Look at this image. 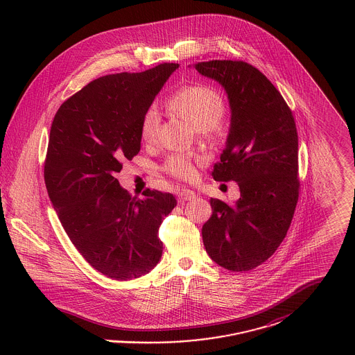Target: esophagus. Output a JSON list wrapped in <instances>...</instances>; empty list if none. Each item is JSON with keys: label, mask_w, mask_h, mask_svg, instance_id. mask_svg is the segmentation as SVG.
I'll list each match as a JSON object with an SVG mask.
<instances>
[{"label": "esophagus", "mask_w": 355, "mask_h": 355, "mask_svg": "<svg viewBox=\"0 0 355 355\" xmlns=\"http://www.w3.org/2000/svg\"><path fill=\"white\" fill-rule=\"evenodd\" d=\"M194 198H196V193H194V191H191V190H189V189H184V190H181V191H180V194H178V200H180V202L193 201Z\"/></svg>", "instance_id": "obj_1"}]
</instances>
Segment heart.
<instances>
[{
	"label": "heart",
	"instance_id": "1",
	"mask_svg": "<svg viewBox=\"0 0 355 355\" xmlns=\"http://www.w3.org/2000/svg\"><path fill=\"white\" fill-rule=\"evenodd\" d=\"M170 110L185 119L197 132L210 133L220 123L226 103L220 93L209 86L194 85L174 93L168 101ZM161 117L155 107H149L141 119L139 135L145 144H153L158 135ZM202 164L201 157L194 154L174 153L164 164V170L174 178L191 181L197 175V165Z\"/></svg>",
	"mask_w": 355,
	"mask_h": 355
}]
</instances>
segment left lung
<instances>
[{
  "label": "left lung",
  "mask_w": 355,
  "mask_h": 355,
  "mask_svg": "<svg viewBox=\"0 0 355 355\" xmlns=\"http://www.w3.org/2000/svg\"><path fill=\"white\" fill-rule=\"evenodd\" d=\"M196 70L225 89L230 129L216 181H236L234 205L211 198L202 226L209 257L230 271L263 263L286 236L298 202V135L286 101L257 68L243 61L213 60Z\"/></svg>",
  "instance_id": "1"
}]
</instances>
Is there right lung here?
I'll return each instance as SVG.
<instances>
[{
  "label": "right lung",
  "instance_id": "add662e5",
  "mask_svg": "<svg viewBox=\"0 0 355 355\" xmlns=\"http://www.w3.org/2000/svg\"><path fill=\"white\" fill-rule=\"evenodd\" d=\"M178 64L100 77L64 102L51 123L44 177L70 241L103 275L128 281L162 255L158 229L177 205L173 194L132 197L116 174L141 149L144 113Z\"/></svg>",
  "mask_w": 355,
  "mask_h": 355
}]
</instances>
